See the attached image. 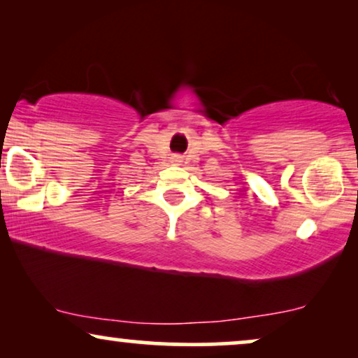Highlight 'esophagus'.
<instances>
[{"label":"esophagus","instance_id":"obj_1","mask_svg":"<svg viewBox=\"0 0 358 358\" xmlns=\"http://www.w3.org/2000/svg\"><path fill=\"white\" fill-rule=\"evenodd\" d=\"M173 162H176V164H178V162H182V160H180V157H173Z\"/></svg>","mask_w":358,"mask_h":358}]
</instances>
